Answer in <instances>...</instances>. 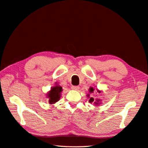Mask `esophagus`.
I'll list each match as a JSON object with an SVG mask.
<instances>
[{
    "label": "esophagus",
    "instance_id": "obj_1",
    "mask_svg": "<svg viewBox=\"0 0 148 148\" xmlns=\"http://www.w3.org/2000/svg\"><path fill=\"white\" fill-rule=\"evenodd\" d=\"M71 88L74 90H79V86H73Z\"/></svg>",
    "mask_w": 148,
    "mask_h": 148
}]
</instances>
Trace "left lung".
<instances>
[{"label": "left lung", "mask_w": 148, "mask_h": 148, "mask_svg": "<svg viewBox=\"0 0 148 148\" xmlns=\"http://www.w3.org/2000/svg\"><path fill=\"white\" fill-rule=\"evenodd\" d=\"M94 90H95V89L92 88V87H90V90H89V92H90V93H93L94 92ZM97 92H98L99 93V92H101V91H99L98 90H97ZM90 95H87V97H88V98H90V100H89V102L90 103H92V102H94V104H95V105H99L101 103V99H95L93 98L92 97H90Z\"/></svg>", "instance_id": "1"}]
</instances>
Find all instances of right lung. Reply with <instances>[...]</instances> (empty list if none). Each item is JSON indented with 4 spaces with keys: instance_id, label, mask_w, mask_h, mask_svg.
<instances>
[{
    "instance_id": "add662e5",
    "label": "right lung",
    "mask_w": 148,
    "mask_h": 148,
    "mask_svg": "<svg viewBox=\"0 0 148 148\" xmlns=\"http://www.w3.org/2000/svg\"><path fill=\"white\" fill-rule=\"evenodd\" d=\"M55 86L51 88L50 91L47 92V97L49 98V103L50 104H54L59 100L61 97V92L62 91V88L60 86L56 84Z\"/></svg>"
}]
</instances>
